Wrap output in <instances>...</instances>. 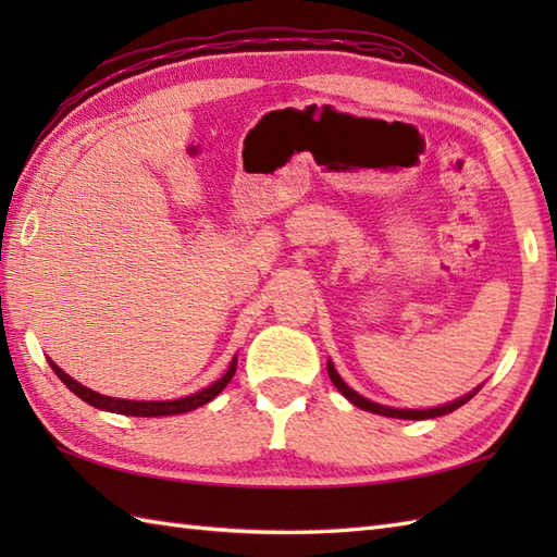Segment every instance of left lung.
<instances>
[{
	"label": "left lung",
	"mask_w": 557,
	"mask_h": 557,
	"mask_svg": "<svg viewBox=\"0 0 557 557\" xmlns=\"http://www.w3.org/2000/svg\"><path fill=\"white\" fill-rule=\"evenodd\" d=\"M327 375H330V381H333V385L339 389L342 395H345V397L351 401L354 407H359V409H363V411H371V413H381V417H389V419H411V421L435 419V417H445V413H453V411L459 409L461 405H467V401H469L471 397H474V395L479 393V389H481V385H479V387L471 389V393L461 395V397H457V399H453V401H447V405H441V407H429V409H397V407L377 405V401L359 395L357 389H351L345 381H342L339 373L335 371V363L330 361V359H327Z\"/></svg>",
	"instance_id": "1"
}]
</instances>
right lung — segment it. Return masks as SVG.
Masks as SVG:
<instances>
[{
	"label": "right lung",
	"mask_w": 557,
	"mask_h": 557,
	"mask_svg": "<svg viewBox=\"0 0 557 557\" xmlns=\"http://www.w3.org/2000/svg\"><path fill=\"white\" fill-rule=\"evenodd\" d=\"M47 361H50L52 371L59 375V381H62L71 393H74L76 397H81L83 401H88L90 407L96 409H102V411H112V413H124V417H174V413H186V411H194L198 407L208 405L210 399H215L224 387H227V383L232 381V375L236 371V357L230 361V369L222 373V377H218L215 383L198 389V393L194 395H186V397H180V399H150V401H144V399H120V397H108V395H100L96 393V389H90L86 385H81L78 381H74L69 373H64L59 366L47 357Z\"/></svg>",
	"instance_id": "right-lung-1"
}]
</instances>
